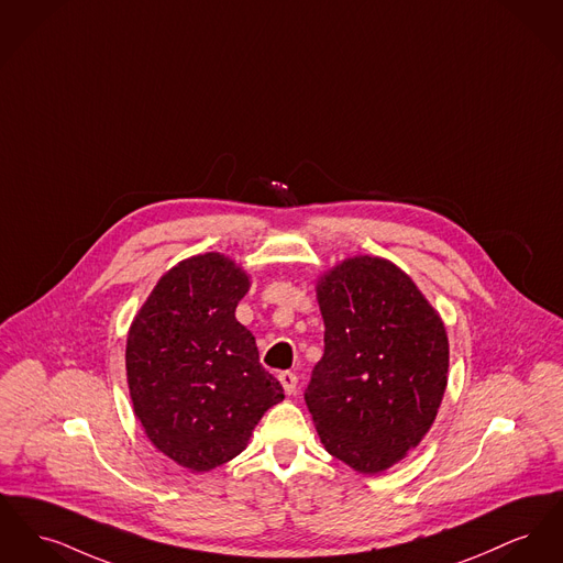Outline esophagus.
<instances>
[{
	"mask_svg": "<svg viewBox=\"0 0 563 563\" xmlns=\"http://www.w3.org/2000/svg\"><path fill=\"white\" fill-rule=\"evenodd\" d=\"M278 380H280V385H283V389H285V394H296V389H298V376L294 374V372H280L278 374Z\"/></svg>",
	"mask_w": 563,
	"mask_h": 563,
	"instance_id": "esophagus-1",
	"label": "esophagus"
}]
</instances>
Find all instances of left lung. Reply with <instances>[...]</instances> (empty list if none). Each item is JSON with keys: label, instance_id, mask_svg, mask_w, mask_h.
Returning a JSON list of instances; mask_svg holds the SVG:
<instances>
[{"label": "left lung", "instance_id": "obj_1", "mask_svg": "<svg viewBox=\"0 0 563 563\" xmlns=\"http://www.w3.org/2000/svg\"><path fill=\"white\" fill-rule=\"evenodd\" d=\"M325 351L303 391L328 453L376 474L399 462L438 415L449 340L417 285L394 264L355 257L317 289Z\"/></svg>", "mask_w": 563, "mask_h": 563}]
</instances>
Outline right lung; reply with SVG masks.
<instances>
[{"instance_id": "right-lung-1", "label": "right lung", "mask_w": 563, "mask_h": 563, "mask_svg": "<svg viewBox=\"0 0 563 563\" xmlns=\"http://www.w3.org/2000/svg\"><path fill=\"white\" fill-rule=\"evenodd\" d=\"M249 276L219 253L172 267L128 335V383L151 442L191 472L242 453L265 410L285 399L235 321Z\"/></svg>"}]
</instances>
